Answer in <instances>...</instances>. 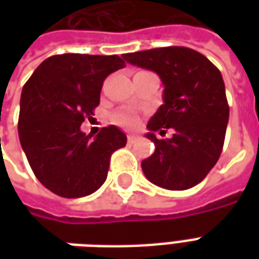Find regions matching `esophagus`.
<instances>
[{
	"instance_id": "esophagus-1",
	"label": "esophagus",
	"mask_w": 259,
	"mask_h": 259,
	"mask_svg": "<svg viewBox=\"0 0 259 259\" xmlns=\"http://www.w3.org/2000/svg\"><path fill=\"white\" fill-rule=\"evenodd\" d=\"M136 140H137V136H135V135L127 136V143H129V144H133V143H136Z\"/></svg>"
}]
</instances>
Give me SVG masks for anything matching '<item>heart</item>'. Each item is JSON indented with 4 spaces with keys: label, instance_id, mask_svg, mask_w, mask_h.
I'll return each mask as SVG.
<instances>
[{
    "label": "heart",
    "instance_id": "obj_1",
    "mask_svg": "<svg viewBox=\"0 0 259 259\" xmlns=\"http://www.w3.org/2000/svg\"><path fill=\"white\" fill-rule=\"evenodd\" d=\"M113 122L118 126L126 127V129H135L139 126L140 120L137 118V115L130 112V111H119L113 115Z\"/></svg>",
    "mask_w": 259,
    "mask_h": 259
}]
</instances>
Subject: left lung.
<instances>
[{
  "label": "left lung",
  "instance_id": "left-lung-1",
  "mask_svg": "<svg viewBox=\"0 0 259 259\" xmlns=\"http://www.w3.org/2000/svg\"><path fill=\"white\" fill-rule=\"evenodd\" d=\"M129 64L152 70L163 83V104L147 124L155 144L141 162L146 178L166 190L198 185L221 157L229 120L222 74L202 54L186 47L152 48L123 54ZM174 128L158 141L153 132Z\"/></svg>",
  "mask_w": 259,
  "mask_h": 259
}]
</instances>
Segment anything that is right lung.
<instances>
[{
  "label": "right lung",
  "mask_w": 259,
  "mask_h": 259,
  "mask_svg": "<svg viewBox=\"0 0 259 259\" xmlns=\"http://www.w3.org/2000/svg\"><path fill=\"white\" fill-rule=\"evenodd\" d=\"M122 68L118 55H53L23 85L20 146L37 179L54 194L79 198L98 190L112 152L126 146V135L113 124L94 139L80 130L100 104L104 80Z\"/></svg>",
  "instance_id": "1"
}]
</instances>
